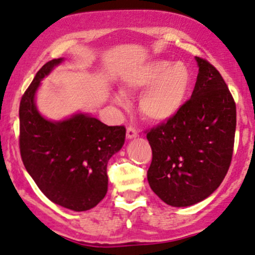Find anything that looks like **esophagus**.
<instances>
[{"instance_id":"1","label":"esophagus","mask_w":255,"mask_h":255,"mask_svg":"<svg viewBox=\"0 0 255 255\" xmlns=\"http://www.w3.org/2000/svg\"><path fill=\"white\" fill-rule=\"evenodd\" d=\"M138 136V131L136 130L135 128L133 127H128V128H127V137L128 138H135V137H137Z\"/></svg>"}]
</instances>
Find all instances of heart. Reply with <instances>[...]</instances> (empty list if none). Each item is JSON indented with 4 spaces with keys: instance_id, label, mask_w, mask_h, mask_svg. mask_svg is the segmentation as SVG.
<instances>
[{
    "instance_id": "heart-1",
    "label": "heart",
    "mask_w": 255,
    "mask_h": 255,
    "mask_svg": "<svg viewBox=\"0 0 255 255\" xmlns=\"http://www.w3.org/2000/svg\"><path fill=\"white\" fill-rule=\"evenodd\" d=\"M191 89V73L184 64L158 60L125 83V91H143L139 111L151 122H168L184 107ZM122 101V99H119Z\"/></svg>"
}]
</instances>
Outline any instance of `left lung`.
Returning <instances> with one entry per match:
<instances>
[{
    "label": "left lung",
    "mask_w": 255,
    "mask_h": 255,
    "mask_svg": "<svg viewBox=\"0 0 255 255\" xmlns=\"http://www.w3.org/2000/svg\"><path fill=\"white\" fill-rule=\"evenodd\" d=\"M199 65L191 97L174 118L145 131L151 147L147 177L151 190L173 207L208 197L230 167L236 130V104L214 66Z\"/></svg>",
    "instance_id": "left-lung-1"
}]
</instances>
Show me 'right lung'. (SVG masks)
Returning <instances> with one entry per match:
<instances>
[{
	"mask_svg": "<svg viewBox=\"0 0 255 255\" xmlns=\"http://www.w3.org/2000/svg\"><path fill=\"white\" fill-rule=\"evenodd\" d=\"M62 59L48 61L21 97L19 148L25 168L50 201L88 211L107 193V164L125 142L127 128L76 114L62 122L44 119L35 106L39 83Z\"/></svg>",
	"mask_w": 255,
	"mask_h": 255,
	"instance_id": "obj_1",
	"label": "right lung"
}]
</instances>
